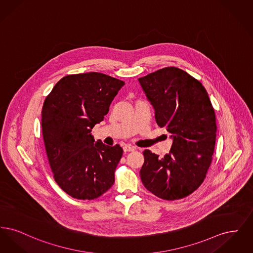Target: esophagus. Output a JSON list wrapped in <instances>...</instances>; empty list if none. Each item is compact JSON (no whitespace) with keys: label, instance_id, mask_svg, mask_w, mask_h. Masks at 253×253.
Wrapping results in <instances>:
<instances>
[{"label":"esophagus","instance_id":"esophagus-1","mask_svg":"<svg viewBox=\"0 0 253 253\" xmlns=\"http://www.w3.org/2000/svg\"><path fill=\"white\" fill-rule=\"evenodd\" d=\"M122 149H123V152H124V153L132 152V151H134V150H135V148H134V147H132L131 145H124V146L122 147Z\"/></svg>","mask_w":253,"mask_h":253}]
</instances>
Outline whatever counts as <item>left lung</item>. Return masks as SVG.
Here are the masks:
<instances>
[{
    "mask_svg": "<svg viewBox=\"0 0 253 253\" xmlns=\"http://www.w3.org/2000/svg\"><path fill=\"white\" fill-rule=\"evenodd\" d=\"M155 110L157 125L172 140L159 157L145 150L140 177L145 188L165 200L193 193L204 181L216 139L215 114L200 82L176 67H166L138 79Z\"/></svg>",
    "mask_w": 253,
    "mask_h": 253,
    "instance_id": "8db88e82",
    "label": "left lung"
}]
</instances>
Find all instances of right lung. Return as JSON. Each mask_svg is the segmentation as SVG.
<instances>
[{"mask_svg": "<svg viewBox=\"0 0 253 253\" xmlns=\"http://www.w3.org/2000/svg\"><path fill=\"white\" fill-rule=\"evenodd\" d=\"M123 85L101 73L68 75L44 100L42 128L49 164L55 181L74 198L95 199L115 182L122 148L95 143L91 132Z\"/></svg>", "mask_w": 253, "mask_h": 253, "instance_id": "right-lung-1", "label": "right lung"}]
</instances>
